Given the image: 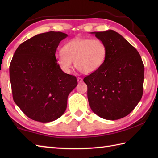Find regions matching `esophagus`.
Returning <instances> with one entry per match:
<instances>
[{"mask_svg":"<svg viewBox=\"0 0 158 158\" xmlns=\"http://www.w3.org/2000/svg\"><path fill=\"white\" fill-rule=\"evenodd\" d=\"M77 81L79 83H81L83 81V79L81 78V77H78V78H77Z\"/></svg>","mask_w":158,"mask_h":158,"instance_id":"34e87169","label":"esophagus"}]
</instances>
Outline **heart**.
Instances as JSON below:
<instances>
[{
    "label": "heart",
    "mask_w": 158,
    "mask_h": 158,
    "mask_svg": "<svg viewBox=\"0 0 158 158\" xmlns=\"http://www.w3.org/2000/svg\"><path fill=\"white\" fill-rule=\"evenodd\" d=\"M62 51L56 53V59L60 69L66 73L70 72L74 62L79 71L92 73L104 64L107 56L106 44L97 39H73L64 45Z\"/></svg>",
    "instance_id": "obj_1"
}]
</instances>
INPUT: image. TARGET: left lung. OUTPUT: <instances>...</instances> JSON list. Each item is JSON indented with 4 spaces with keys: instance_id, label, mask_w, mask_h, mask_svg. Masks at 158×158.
Returning a JSON list of instances; mask_svg holds the SVG:
<instances>
[{
    "instance_id": "1",
    "label": "left lung",
    "mask_w": 158,
    "mask_h": 158,
    "mask_svg": "<svg viewBox=\"0 0 158 158\" xmlns=\"http://www.w3.org/2000/svg\"><path fill=\"white\" fill-rule=\"evenodd\" d=\"M107 47L104 64L83 79L90 108L97 115L116 120L132 111L142 98L144 64L138 51L117 32H92Z\"/></svg>"
}]
</instances>
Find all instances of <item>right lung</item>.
I'll list each match as a JSON object with an SVG mask.
<instances>
[{
	"label": "right lung",
	"instance_id": "1",
	"mask_svg": "<svg viewBox=\"0 0 158 158\" xmlns=\"http://www.w3.org/2000/svg\"><path fill=\"white\" fill-rule=\"evenodd\" d=\"M68 35L48 32L35 35L16 49L9 66L13 98L25 115L43 123L61 117L76 77L63 72L56 59L60 42Z\"/></svg>",
	"mask_w": 158,
	"mask_h": 158
}]
</instances>
